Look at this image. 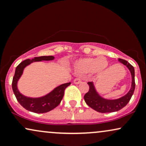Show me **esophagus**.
<instances>
[{
    "instance_id": "34e87169",
    "label": "esophagus",
    "mask_w": 146,
    "mask_h": 146,
    "mask_svg": "<svg viewBox=\"0 0 146 146\" xmlns=\"http://www.w3.org/2000/svg\"><path fill=\"white\" fill-rule=\"evenodd\" d=\"M81 80H80V78H75L74 80V83L76 84H78L80 83H81Z\"/></svg>"
}]
</instances>
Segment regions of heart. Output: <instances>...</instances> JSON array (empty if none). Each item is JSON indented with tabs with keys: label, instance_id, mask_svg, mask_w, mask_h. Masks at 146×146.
Wrapping results in <instances>:
<instances>
[{
	"label": "heart",
	"instance_id": "b5f03b06",
	"mask_svg": "<svg viewBox=\"0 0 146 146\" xmlns=\"http://www.w3.org/2000/svg\"><path fill=\"white\" fill-rule=\"evenodd\" d=\"M108 62L105 57H84L74 62L73 68L78 74H85L91 72L100 74L107 69Z\"/></svg>",
	"mask_w": 146,
	"mask_h": 146
}]
</instances>
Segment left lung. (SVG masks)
I'll return each instance as SVG.
<instances>
[{"label": "left lung", "mask_w": 146, "mask_h": 146, "mask_svg": "<svg viewBox=\"0 0 146 146\" xmlns=\"http://www.w3.org/2000/svg\"><path fill=\"white\" fill-rule=\"evenodd\" d=\"M118 61L125 65L130 71L131 74V87L128 93L121 98L116 100H108L102 98L97 91L94 83L93 82H89L87 84L89 86V91L84 95V99L86 104L89 107L95 110V111L101 113H108L117 111L123 108L130 101L131 97L133 94L135 82V70L133 66L128 62L123 59H118Z\"/></svg>", "instance_id": "obj_1"}]
</instances>
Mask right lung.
Masks as SVG:
<instances>
[{
	"label": "right lung",
	"mask_w": 146,
	"mask_h": 146,
	"mask_svg": "<svg viewBox=\"0 0 146 146\" xmlns=\"http://www.w3.org/2000/svg\"><path fill=\"white\" fill-rule=\"evenodd\" d=\"M54 59L55 57L53 56H41L35 57L32 59H28L21 62L16 68L15 75L13 78L12 89L18 102L27 110L38 114L48 112L52 110L60 104L64 97L65 89L71 84L70 82H68L61 84L55 88L48 94L40 98H29L19 92L17 88V82L22 75L23 70L26 66L35 62L51 61Z\"/></svg>",
	"instance_id": "right-lung-1"
}]
</instances>
